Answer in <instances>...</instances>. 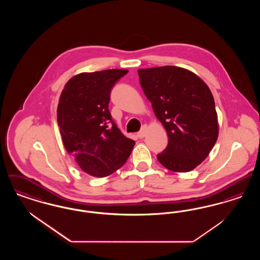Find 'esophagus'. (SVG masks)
<instances>
[{"label": "esophagus", "mask_w": 260, "mask_h": 260, "mask_svg": "<svg viewBox=\"0 0 260 260\" xmlns=\"http://www.w3.org/2000/svg\"><path fill=\"white\" fill-rule=\"evenodd\" d=\"M147 131H148V125H147V124H144V125L142 126L141 131H140L139 133H137V136H138L139 138H143L144 136L147 135Z\"/></svg>", "instance_id": "obj_1"}]
</instances>
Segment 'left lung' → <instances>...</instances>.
Wrapping results in <instances>:
<instances>
[{"label": "left lung", "mask_w": 260, "mask_h": 260, "mask_svg": "<svg viewBox=\"0 0 260 260\" xmlns=\"http://www.w3.org/2000/svg\"><path fill=\"white\" fill-rule=\"evenodd\" d=\"M138 75L169 137L158 161L174 173L191 172L209 156L218 137L217 113L210 87L198 75L177 66L138 69Z\"/></svg>", "instance_id": "left-lung-1"}]
</instances>
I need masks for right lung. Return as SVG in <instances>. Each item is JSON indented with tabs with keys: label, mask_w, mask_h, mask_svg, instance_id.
<instances>
[{
	"label": "right lung",
	"mask_w": 260,
	"mask_h": 260,
	"mask_svg": "<svg viewBox=\"0 0 260 260\" xmlns=\"http://www.w3.org/2000/svg\"><path fill=\"white\" fill-rule=\"evenodd\" d=\"M127 72L109 69L75 75L59 98L57 123L63 145L81 170L94 177L122 168L136 144L117 127L108 109L112 87Z\"/></svg>",
	"instance_id": "right-lung-1"
}]
</instances>
